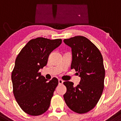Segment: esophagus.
I'll use <instances>...</instances> for the list:
<instances>
[{
    "label": "esophagus",
    "instance_id": "obj_1",
    "mask_svg": "<svg viewBox=\"0 0 121 121\" xmlns=\"http://www.w3.org/2000/svg\"><path fill=\"white\" fill-rule=\"evenodd\" d=\"M58 82H59V85H62L63 83V81L62 79H59L58 80Z\"/></svg>",
    "mask_w": 121,
    "mask_h": 121
}]
</instances>
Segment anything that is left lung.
<instances>
[{
    "label": "left lung",
    "mask_w": 121,
    "mask_h": 121,
    "mask_svg": "<svg viewBox=\"0 0 121 121\" xmlns=\"http://www.w3.org/2000/svg\"><path fill=\"white\" fill-rule=\"evenodd\" d=\"M63 42L71 48V69H75L81 78L76 87L72 82H63L67 88L63 98L73 112L86 113L95 106L104 91L105 70L102 55L85 36H76Z\"/></svg>",
    "instance_id": "8db88e82"
}]
</instances>
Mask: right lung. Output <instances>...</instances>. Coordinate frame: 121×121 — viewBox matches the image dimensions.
Returning <instances> with one entry per match:
<instances>
[{"instance_id":"1","label":"right lung","mask_w":121,"mask_h":121,"mask_svg":"<svg viewBox=\"0 0 121 121\" xmlns=\"http://www.w3.org/2000/svg\"><path fill=\"white\" fill-rule=\"evenodd\" d=\"M61 43V39H31L16 58L11 74L13 93L20 108L28 114L40 115L49 108L58 80L53 78L47 82L39 70L47 65L50 54Z\"/></svg>"}]
</instances>
